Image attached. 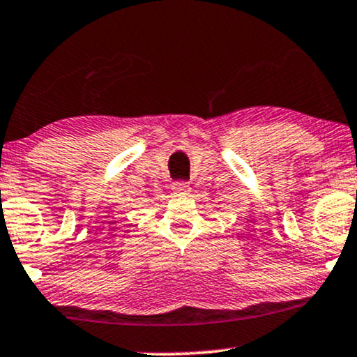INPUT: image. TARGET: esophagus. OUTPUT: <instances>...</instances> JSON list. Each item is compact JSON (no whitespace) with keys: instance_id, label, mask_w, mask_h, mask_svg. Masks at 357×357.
<instances>
[{"instance_id":"obj_1","label":"esophagus","mask_w":357,"mask_h":357,"mask_svg":"<svg viewBox=\"0 0 357 357\" xmlns=\"http://www.w3.org/2000/svg\"><path fill=\"white\" fill-rule=\"evenodd\" d=\"M173 191H174L176 196L184 197V196H189V192H191V186H189V184L184 183V181H178V183L173 184Z\"/></svg>"}]
</instances>
